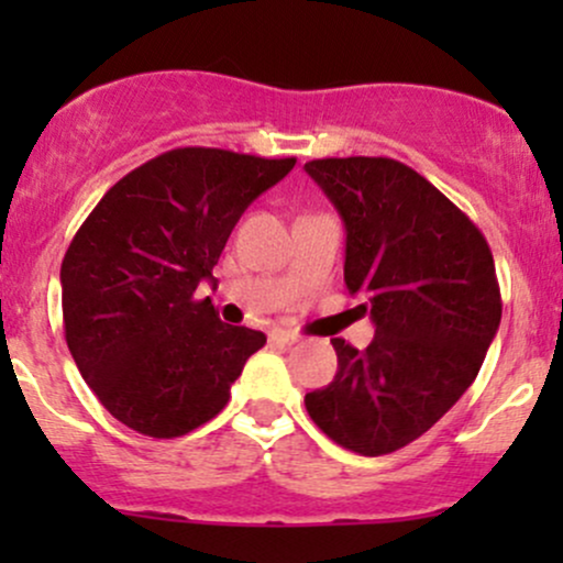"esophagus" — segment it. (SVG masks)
<instances>
[{"instance_id": "esophagus-1", "label": "esophagus", "mask_w": 563, "mask_h": 563, "mask_svg": "<svg viewBox=\"0 0 563 563\" xmlns=\"http://www.w3.org/2000/svg\"><path fill=\"white\" fill-rule=\"evenodd\" d=\"M269 339H273L275 344L290 346V344H296V341H299V335L290 333V331H273V335H269Z\"/></svg>"}]
</instances>
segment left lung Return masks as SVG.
Masks as SVG:
<instances>
[{
	"label": "left lung",
	"mask_w": 563,
	"mask_h": 563,
	"mask_svg": "<svg viewBox=\"0 0 563 563\" xmlns=\"http://www.w3.org/2000/svg\"><path fill=\"white\" fill-rule=\"evenodd\" d=\"M303 169L344 219L346 288L376 322L367 349L333 339L339 371L303 405L341 448L389 455L474 384L503 314L493 251L450 198L399 161L318 158Z\"/></svg>",
	"instance_id": "left-lung-1"
}]
</instances>
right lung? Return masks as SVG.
Here are the masks:
<instances>
[{
  "label": "right lung",
  "instance_id": "right-lung-1",
  "mask_svg": "<svg viewBox=\"0 0 563 563\" xmlns=\"http://www.w3.org/2000/svg\"><path fill=\"white\" fill-rule=\"evenodd\" d=\"M219 147H174L121 177L60 267L63 325L102 407L145 437L198 429L230 399L262 331L196 299L243 211L294 169Z\"/></svg>",
  "mask_w": 563,
  "mask_h": 563
}]
</instances>
